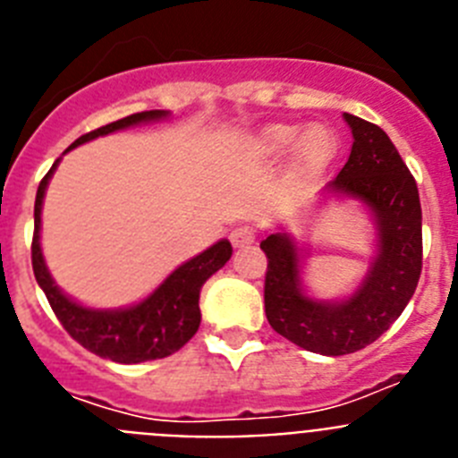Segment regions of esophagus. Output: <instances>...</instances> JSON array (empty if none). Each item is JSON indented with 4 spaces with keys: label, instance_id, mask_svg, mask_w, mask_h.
I'll return each instance as SVG.
<instances>
[{
    "label": "esophagus",
    "instance_id": "obj_1",
    "mask_svg": "<svg viewBox=\"0 0 458 458\" xmlns=\"http://www.w3.org/2000/svg\"><path fill=\"white\" fill-rule=\"evenodd\" d=\"M229 238H232L233 248H245V245H252L257 241V232L252 226H236Z\"/></svg>",
    "mask_w": 458,
    "mask_h": 458
}]
</instances>
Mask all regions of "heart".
Segmentation results:
<instances>
[{
    "label": "heart",
    "mask_w": 458,
    "mask_h": 458,
    "mask_svg": "<svg viewBox=\"0 0 458 458\" xmlns=\"http://www.w3.org/2000/svg\"><path fill=\"white\" fill-rule=\"evenodd\" d=\"M295 151V174L314 179L337 156V137L326 125L273 123L259 137V153L266 160H282Z\"/></svg>",
    "instance_id": "obj_1"
}]
</instances>
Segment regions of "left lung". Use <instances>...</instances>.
I'll list each match as a JSON object with an SVG mask.
<instances>
[{"label": "left lung", "instance_id": "1", "mask_svg": "<svg viewBox=\"0 0 458 458\" xmlns=\"http://www.w3.org/2000/svg\"><path fill=\"white\" fill-rule=\"evenodd\" d=\"M353 135L349 163L323 188L326 199H353L374 225V257L353 293L321 301L305 284L307 248L279 226L261 250L266 317L275 333L301 349L346 355L365 349L402 317L422 273V206L418 183L378 125L344 114ZM321 199V201H326Z\"/></svg>", "mask_w": 458, "mask_h": 458}]
</instances>
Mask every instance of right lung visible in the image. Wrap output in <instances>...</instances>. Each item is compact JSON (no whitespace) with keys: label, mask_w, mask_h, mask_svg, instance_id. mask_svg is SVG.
Masks as SVG:
<instances>
[{"label":"right lung","mask_w":458,"mask_h":458,"mask_svg":"<svg viewBox=\"0 0 458 458\" xmlns=\"http://www.w3.org/2000/svg\"><path fill=\"white\" fill-rule=\"evenodd\" d=\"M163 119H169L167 109L137 112V114L114 121V123L103 125L98 131L87 132V135L72 141L64 153L72 151L80 144H87L96 137L112 135V132L125 131L132 125L153 123V121ZM59 160H55L52 169L46 174V179L40 181L38 192H36L34 241H31V266H34L36 282L46 293L56 318L66 327V333L75 342L82 344L84 349L100 355V358L112 360V362H121V365H137V362L160 360L176 353L199 330L201 286L206 284L210 275H216L232 259V242L222 238L197 257L188 259L185 264H181L179 268L172 270L163 279V284L153 289L144 301L135 302V305L116 307V310H98V307L82 305L56 286L55 277L47 270L43 248H40L43 199H46V190L55 176Z\"/></svg>","instance_id":"1"}]
</instances>
